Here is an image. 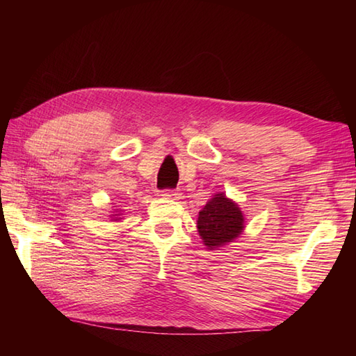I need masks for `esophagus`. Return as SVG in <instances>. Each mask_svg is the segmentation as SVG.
Here are the masks:
<instances>
[{"label": "esophagus", "instance_id": "esophagus-1", "mask_svg": "<svg viewBox=\"0 0 356 356\" xmlns=\"http://www.w3.org/2000/svg\"><path fill=\"white\" fill-rule=\"evenodd\" d=\"M162 197L168 199V200H179L180 197H182V194L177 191H172V190H166L162 193Z\"/></svg>", "mask_w": 356, "mask_h": 356}]
</instances>
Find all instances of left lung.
I'll list each match as a JSON object with an SVG mask.
<instances>
[{
    "instance_id": "obj_1",
    "label": "left lung",
    "mask_w": 356,
    "mask_h": 356,
    "mask_svg": "<svg viewBox=\"0 0 356 356\" xmlns=\"http://www.w3.org/2000/svg\"><path fill=\"white\" fill-rule=\"evenodd\" d=\"M246 218L236 202L217 193L200 209L197 217L199 236L211 251L238 238L245 231Z\"/></svg>"
}]
</instances>
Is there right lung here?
Wrapping results in <instances>:
<instances>
[{
    "label": "right lung",
    "instance_id": "right-lung-1",
    "mask_svg": "<svg viewBox=\"0 0 356 356\" xmlns=\"http://www.w3.org/2000/svg\"><path fill=\"white\" fill-rule=\"evenodd\" d=\"M113 214H110V218H111V222H119V220H122V209H115V211H111Z\"/></svg>",
    "mask_w": 356,
    "mask_h": 356
}]
</instances>
